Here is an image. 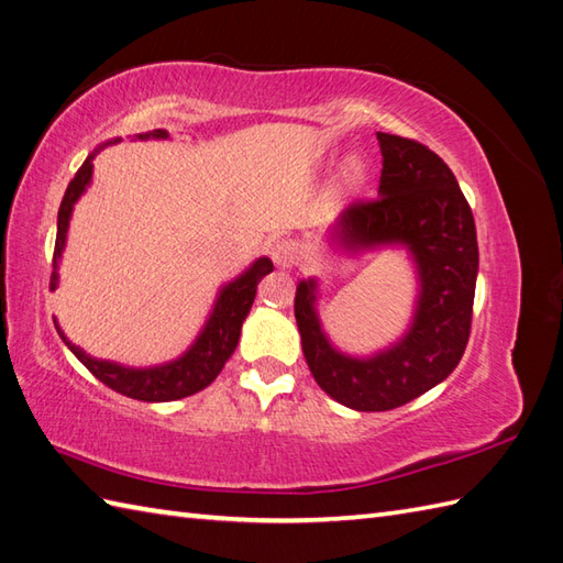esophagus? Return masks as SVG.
<instances>
[{
  "instance_id": "esophagus-1",
  "label": "esophagus",
  "mask_w": 563,
  "mask_h": 563,
  "mask_svg": "<svg viewBox=\"0 0 563 563\" xmlns=\"http://www.w3.org/2000/svg\"><path fill=\"white\" fill-rule=\"evenodd\" d=\"M297 256H299V250H297V242H292V240H278V242H273V246H271L273 264L280 266V268L295 266Z\"/></svg>"
}]
</instances>
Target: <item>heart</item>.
<instances>
[{"instance_id":"b5f03b06","label":"heart","mask_w":563,"mask_h":563,"mask_svg":"<svg viewBox=\"0 0 563 563\" xmlns=\"http://www.w3.org/2000/svg\"><path fill=\"white\" fill-rule=\"evenodd\" d=\"M343 177H345V185L347 187H357L360 181L364 179V167L360 161H347L345 169H343Z\"/></svg>"}]
</instances>
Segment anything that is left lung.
I'll return each mask as SVG.
<instances>
[{"instance_id": "left-lung-1", "label": "left lung", "mask_w": 563, "mask_h": 563, "mask_svg": "<svg viewBox=\"0 0 563 563\" xmlns=\"http://www.w3.org/2000/svg\"><path fill=\"white\" fill-rule=\"evenodd\" d=\"M384 167L378 196L338 216L329 242L360 252L400 244L420 276L415 319L400 341L374 357L338 352L317 317V280L295 292V319L311 376L333 400L360 412H384L441 384L465 352L477 280V232L470 203L449 165L420 141L378 132Z\"/></svg>"}]
</instances>
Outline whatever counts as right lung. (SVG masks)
Returning a JSON list of instances; mask_svg holds the SVG:
<instances>
[{
  "label": "right lung",
  "instance_id": "obj_1",
  "mask_svg": "<svg viewBox=\"0 0 563 563\" xmlns=\"http://www.w3.org/2000/svg\"><path fill=\"white\" fill-rule=\"evenodd\" d=\"M167 132L165 129H153L148 134H139V139H165ZM93 155L90 153L84 161V165L78 167V173L69 181L67 191H64V199L57 213V242H55V256H52V271L49 276V287L55 290L57 285V258L62 256L64 242H67V230H69V218H71V208L78 201L88 187L90 175H93ZM273 271L271 258H256L254 266L250 271H244L238 280L228 283L222 287L218 295V302L213 307L211 319L206 321L201 335L196 338V343L175 362L161 364V367H148V369H132V367H122V364L114 362H104V360H93L88 357L81 347H76L67 341V335H62V341L67 343V347L78 357V362L93 374L98 382H102L108 388L117 390L126 398L143 400V402H167V400H179L194 396L196 390L206 388L213 378L220 374V369L225 367V362L238 347L240 341V331L242 323L250 313L254 297H256V285L266 273Z\"/></svg>",
  "mask_w": 563,
  "mask_h": 563
}]
</instances>
